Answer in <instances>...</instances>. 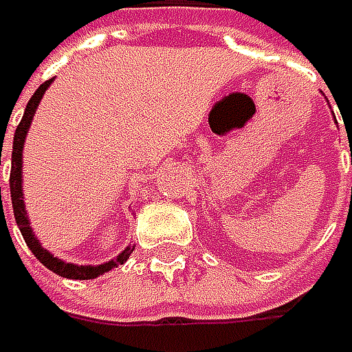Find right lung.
<instances>
[{"label": "right lung", "mask_w": 352, "mask_h": 352, "mask_svg": "<svg viewBox=\"0 0 352 352\" xmlns=\"http://www.w3.org/2000/svg\"><path fill=\"white\" fill-rule=\"evenodd\" d=\"M52 79L44 81L36 94L30 98L28 106H26V111L16 128V134H14V146H12V171H10V195H12V208H14V218H16V224L26 241L28 248L34 252V256L46 267L50 269L52 273L60 275V277H67V279H94L102 273H107L109 269L126 263V258L132 254L134 246H126L113 261H107L104 265H98V267H91V265H73V263H65L56 256H52L48 250H44L40 243L34 239V232L30 228V222L26 218V210H24V199H22V151H24V140H26V132L30 128V122H32V116H34L36 107L40 104L44 91L48 89ZM0 163H1V148H0ZM0 204H1V189H0Z\"/></svg>", "instance_id": "right-lung-1"}]
</instances>
